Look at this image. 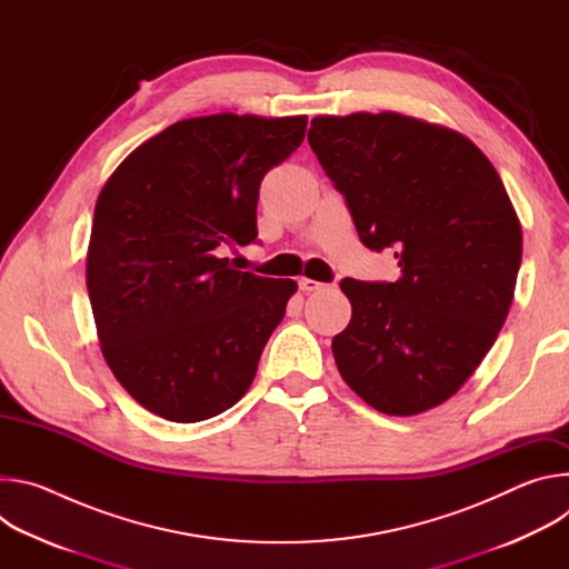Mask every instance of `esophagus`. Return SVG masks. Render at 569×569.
Listing matches in <instances>:
<instances>
[{
  "mask_svg": "<svg viewBox=\"0 0 569 569\" xmlns=\"http://www.w3.org/2000/svg\"><path fill=\"white\" fill-rule=\"evenodd\" d=\"M319 288H323V283H319V281H315V279H308V277H301V279H299V290H303V292H315V290H319Z\"/></svg>",
  "mask_w": 569,
  "mask_h": 569,
  "instance_id": "esophagus-1",
  "label": "esophagus"
}]
</instances>
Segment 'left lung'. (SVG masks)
<instances>
[{
  "instance_id": "obj_1",
  "label": "left lung",
  "mask_w": 569,
  "mask_h": 569,
  "mask_svg": "<svg viewBox=\"0 0 569 569\" xmlns=\"http://www.w3.org/2000/svg\"><path fill=\"white\" fill-rule=\"evenodd\" d=\"M308 143L345 196L362 246L400 279H342L353 315L333 338L347 385L382 415L448 400L493 347L522 261V229L486 154L396 112L315 117Z\"/></svg>"
}]
</instances>
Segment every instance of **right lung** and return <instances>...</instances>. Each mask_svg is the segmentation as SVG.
I'll return each instance as SVG.
<instances>
[{
	"label": "right lung",
	"mask_w": 569,
	"mask_h": 569,
	"mask_svg": "<svg viewBox=\"0 0 569 569\" xmlns=\"http://www.w3.org/2000/svg\"><path fill=\"white\" fill-rule=\"evenodd\" d=\"M306 123L184 119L132 150L106 182L88 292L112 373L152 415L204 421L250 389L297 283L240 272L220 252L257 242L261 180L299 148Z\"/></svg>",
	"instance_id": "right-lung-1"
}]
</instances>
